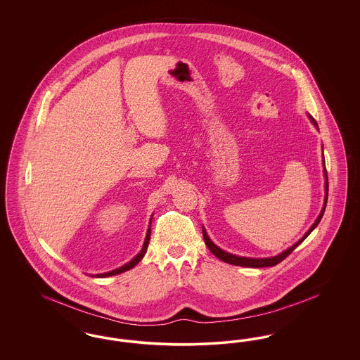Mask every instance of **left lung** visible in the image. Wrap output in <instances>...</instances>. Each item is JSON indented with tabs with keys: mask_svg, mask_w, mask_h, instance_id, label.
Segmentation results:
<instances>
[{
	"mask_svg": "<svg viewBox=\"0 0 360 360\" xmlns=\"http://www.w3.org/2000/svg\"><path fill=\"white\" fill-rule=\"evenodd\" d=\"M309 119L310 121L314 124V127L316 128H319V125H317V122L316 120L311 117V116H309ZM324 174H326V202H324V207H323V210H321V213H320V216L317 217V220L314 221V224L310 226V229H309L308 232L304 235V238L302 239L298 240L294 245H291L290 248H288L286 251H283L282 254H279V255H276V257H263V259H251V257H236V255H232V254H228V252H225L223 250H220L216 244H213L210 239L207 238V235H206L205 229H202V235H204V240H205L206 247L209 248V251L213 254V255H216V257H219V259H221L223 262L225 263H229V264H233V266H243V267H271V266H276L278 263H281L283 259H286V257L290 255L291 252L304 241V240L308 238L309 235H310V232L319 225L320 223V220L323 219V214H324V212H326V201H328V175H326V166H324Z\"/></svg>",
	"mask_w": 360,
	"mask_h": 360,
	"instance_id": "1",
	"label": "left lung"
}]
</instances>
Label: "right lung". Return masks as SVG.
<instances>
[{
  "label": "right lung",
  "instance_id": "add662e5",
  "mask_svg": "<svg viewBox=\"0 0 360 360\" xmlns=\"http://www.w3.org/2000/svg\"><path fill=\"white\" fill-rule=\"evenodd\" d=\"M150 236H151V228H148V231H147V236H146L144 244H143V248H141V251L137 254L136 257H134L129 263H127V264L121 266L120 269H116V270L109 271V273H105V274H98L97 275V278H103V276H112V275L121 274V273H124V271H128V270L134 269V267L136 266L137 263L143 259L144 254L147 252V247H148V243H150Z\"/></svg>",
  "mask_w": 360,
  "mask_h": 360
}]
</instances>
